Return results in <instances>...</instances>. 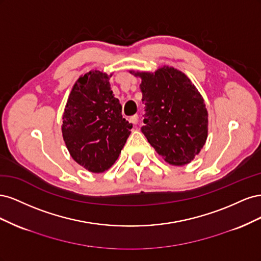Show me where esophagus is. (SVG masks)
<instances>
[{
  "label": "esophagus",
  "mask_w": 261,
  "mask_h": 261,
  "mask_svg": "<svg viewBox=\"0 0 261 261\" xmlns=\"http://www.w3.org/2000/svg\"><path fill=\"white\" fill-rule=\"evenodd\" d=\"M138 115L137 114H135V115H133V116H130L129 117V122L132 123V124H134V125H136L137 123H138Z\"/></svg>",
  "instance_id": "34e87169"
}]
</instances>
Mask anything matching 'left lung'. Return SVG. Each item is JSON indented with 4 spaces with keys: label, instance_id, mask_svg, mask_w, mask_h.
<instances>
[{
    "label": "left lung",
    "instance_id": "obj_1",
    "mask_svg": "<svg viewBox=\"0 0 261 261\" xmlns=\"http://www.w3.org/2000/svg\"><path fill=\"white\" fill-rule=\"evenodd\" d=\"M129 73L141 78L146 106L141 132L165 162L185 165L194 160L208 137V111L191 80L180 70L162 66L155 72Z\"/></svg>",
    "mask_w": 261,
    "mask_h": 261
}]
</instances>
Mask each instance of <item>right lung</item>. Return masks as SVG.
Wrapping results in <instances>:
<instances>
[{
    "label": "right lung",
    "instance_id": "obj_1",
    "mask_svg": "<svg viewBox=\"0 0 261 261\" xmlns=\"http://www.w3.org/2000/svg\"><path fill=\"white\" fill-rule=\"evenodd\" d=\"M108 75L93 69L74 84L63 113L62 135L69 154L83 168L102 173L112 167L133 125L122 116Z\"/></svg>",
    "mask_w": 261,
    "mask_h": 261
}]
</instances>
